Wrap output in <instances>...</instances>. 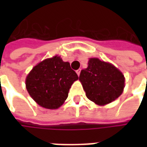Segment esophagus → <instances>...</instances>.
Masks as SVG:
<instances>
[{
	"label": "esophagus",
	"instance_id": "obj_1",
	"mask_svg": "<svg viewBox=\"0 0 147 147\" xmlns=\"http://www.w3.org/2000/svg\"><path fill=\"white\" fill-rule=\"evenodd\" d=\"M80 72H81V69H78V70L76 71V73H77V75H78V76H80Z\"/></svg>",
	"mask_w": 147,
	"mask_h": 147
}]
</instances>
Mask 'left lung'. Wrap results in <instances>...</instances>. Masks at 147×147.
<instances>
[{
  "mask_svg": "<svg viewBox=\"0 0 147 147\" xmlns=\"http://www.w3.org/2000/svg\"><path fill=\"white\" fill-rule=\"evenodd\" d=\"M80 80L86 97L99 105L113 102L124 87V76L113 64L90 58L88 67L81 71Z\"/></svg>",
  "mask_w": 147,
  "mask_h": 147,
  "instance_id": "left-lung-1",
  "label": "left lung"
}]
</instances>
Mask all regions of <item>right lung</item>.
<instances>
[{
	"mask_svg": "<svg viewBox=\"0 0 147 147\" xmlns=\"http://www.w3.org/2000/svg\"><path fill=\"white\" fill-rule=\"evenodd\" d=\"M78 79L70 64L55 56L34 67L26 79V87L39 105L55 109L67 99L71 86Z\"/></svg>",
	"mask_w": 147,
	"mask_h": 147,
	"instance_id": "add662e5",
	"label": "right lung"
}]
</instances>
